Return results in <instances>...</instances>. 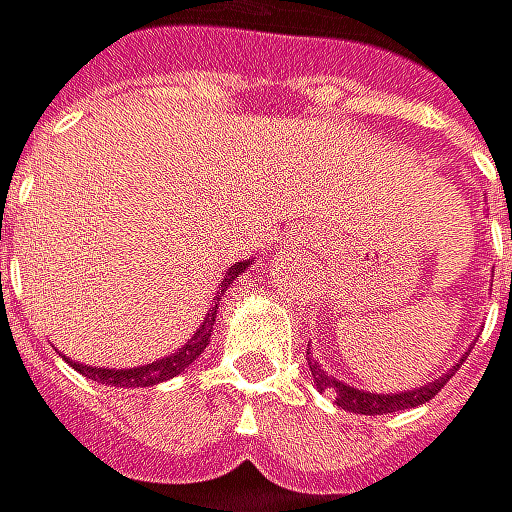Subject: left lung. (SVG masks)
<instances>
[{
	"instance_id": "left-lung-1",
	"label": "left lung",
	"mask_w": 512,
	"mask_h": 512,
	"mask_svg": "<svg viewBox=\"0 0 512 512\" xmlns=\"http://www.w3.org/2000/svg\"><path fill=\"white\" fill-rule=\"evenodd\" d=\"M306 360H309V372H312V381L321 393L333 396V402L351 414H366V417H378V414H393V411H408V408H417L429 399L438 396V390L450 381V375H456V369L465 363V357L447 372V375H438L435 381H429L426 387H414V390H399V393H369V390H360V387H351L345 381H339L336 375H330L315 357H312V348H306Z\"/></svg>"
}]
</instances>
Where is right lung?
<instances>
[{
	"instance_id": "right-lung-1",
	"label": "right lung",
	"mask_w": 512,
	"mask_h": 512,
	"mask_svg": "<svg viewBox=\"0 0 512 512\" xmlns=\"http://www.w3.org/2000/svg\"><path fill=\"white\" fill-rule=\"evenodd\" d=\"M248 267H251V258H248V261H236V264L227 270L224 282H221V294H224ZM215 315H218V303L206 312L203 324L194 330V336H191L176 354L161 357V360L146 363V366H134V369H104V366H86V363H74V360H68V363H71L83 378H92V381L107 384V387H155V384H161V381H170V378L182 375V372L206 351V345H209V339H212Z\"/></svg>"
}]
</instances>
